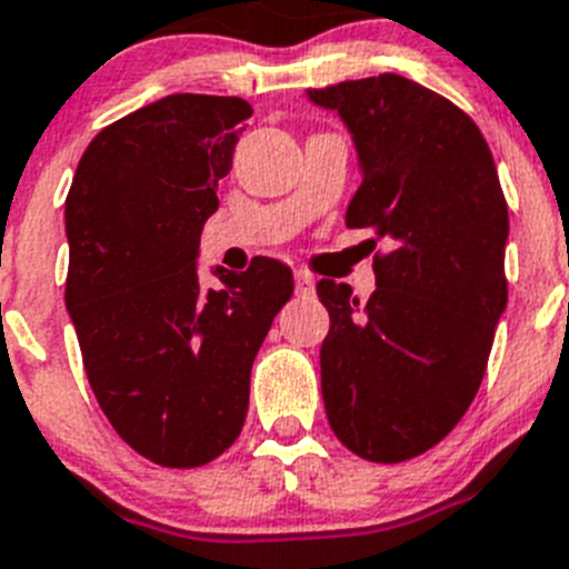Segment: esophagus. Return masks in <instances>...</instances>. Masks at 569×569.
<instances>
[{"mask_svg": "<svg viewBox=\"0 0 569 569\" xmlns=\"http://www.w3.org/2000/svg\"><path fill=\"white\" fill-rule=\"evenodd\" d=\"M295 291L298 295H315V280L306 274V271H295Z\"/></svg>", "mask_w": 569, "mask_h": 569, "instance_id": "34e87169", "label": "esophagus"}]
</instances>
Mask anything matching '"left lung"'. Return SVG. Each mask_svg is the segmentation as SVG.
Returning a JSON list of instances; mask_svg holds the SVG:
<instances>
[{
    "label": "left lung",
    "mask_w": 569,
    "mask_h": 569,
    "mask_svg": "<svg viewBox=\"0 0 569 569\" xmlns=\"http://www.w3.org/2000/svg\"><path fill=\"white\" fill-rule=\"evenodd\" d=\"M306 97L352 134L360 189L346 226L392 243L367 303L352 286L318 283L326 415L355 456L407 461L441 441L481 387L507 309V202L476 122L412 79L380 73Z\"/></svg>",
    "instance_id": "8db88e82"
}]
</instances>
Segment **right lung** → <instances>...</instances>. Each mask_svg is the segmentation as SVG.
Masks as SVG:
<instances>
[{"label":"right lung","mask_w":569,"mask_h":569,"mask_svg":"<svg viewBox=\"0 0 569 569\" xmlns=\"http://www.w3.org/2000/svg\"><path fill=\"white\" fill-rule=\"evenodd\" d=\"M249 117L240 97H162L102 128L68 191L66 306L86 375L122 441L160 467H202L237 441L254 355L295 289L271 257L200 283L202 226Z\"/></svg>","instance_id":"1"}]
</instances>
